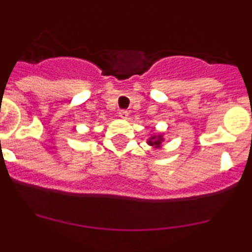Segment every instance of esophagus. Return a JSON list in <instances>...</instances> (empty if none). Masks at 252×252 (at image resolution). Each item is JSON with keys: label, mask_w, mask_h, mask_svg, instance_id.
<instances>
[{"label": "esophagus", "mask_w": 252, "mask_h": 252, "mask_svg": "<svg viewBox=\"0 0 252 252\" xmlns=\"http://www.w3.org/2000/svg\"><path fill=\"white\" fill-rule=\"evenodd\" d=\"M128 115H129V114H128V111H126V110H120L119 111V116L122 118V119H126V118H128Z\"/></svg>", "instance_id": "esophagus-1"}]
</instances>
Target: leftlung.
<instances>
[{
  "label": "left lung",
  "instance_id": "8db88e82",
  "mask_svg": "<svg viewBox=\"0 0 252 252\" xmlns=\"http://www.w3.org/2000/svg\"><path fill=\"white\" fill-rule=\"evenodd\" d=\"M160 141H161V138L155 139V137H152V138L149 141V143H150V145H152V146H158V145H160Z\"/></svg>",
  "mask_w": 252,
  "mask_h": 252
}]
</instances>
